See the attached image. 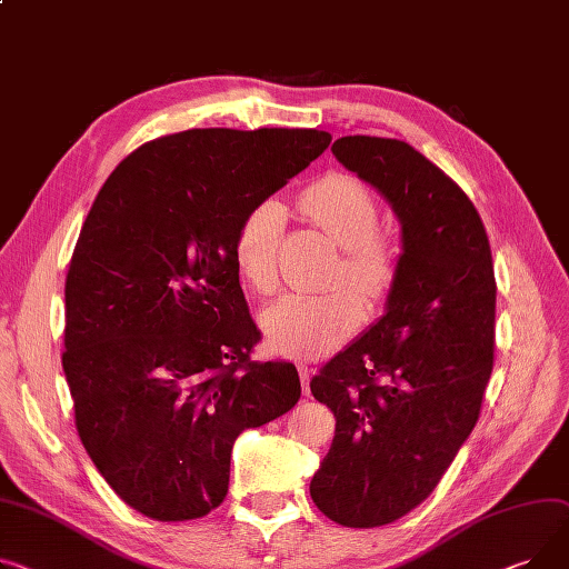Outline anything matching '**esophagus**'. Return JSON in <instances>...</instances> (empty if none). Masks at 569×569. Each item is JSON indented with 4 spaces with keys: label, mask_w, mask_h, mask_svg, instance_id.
I'll list each match as a JSON object with an SVG mask.
<instances>
[{
    "label": "esophagus",
    "mask_w": 569,
    "mask_h": 569,
    "mask_svg": "<svg viewBox=\"0 0 569 569\" xmlns=\"http://www.w3.org/2000/svg\"><path fill=\"white\" fill-rule=\"evenodd\" d=\"M297 370H299V380H301V391H305V396H309V382H311L313 370L307 363H297Z\"/></svg>",
    "instance_id": "obj_1"
}]
</instances>
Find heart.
<instances>
[{"label":"heart","mask_w":569,"mask_h":569,"mask_svg":"<svg viewBox=\"0 0 569 569\" xmlns=\"http://www.w3.org/2000/svg\"><path fill=\"white\" fill-rule=\"evenodd\" d=\"M307 219L338 247H343L340 274L363 295L382 297L396 274V249L387 236L375 233L377 201L359 178L329 173L299 197ZM286 208L277 199L260 201L240 223L233 258L240 277L258 292L279 283V244L286 229ZM361 297L338 286L322 292H292L260 316V327L272 350L288 357H320L359 327Z\"/></svg>","instance_id":"1"}]
</instances>
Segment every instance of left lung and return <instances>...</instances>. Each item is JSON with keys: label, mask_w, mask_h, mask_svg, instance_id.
Wrapping results in <instances>:
<instances>
[{"label": "left lung", "mask_w": 569, "mask_h": 569, "mask_svg": "<svg viewBox=\"0 0 569 569\" xmlns=\"http://www.w3.org/2000/svg\"><path fill=\"white\" fill-rule=\"evenodd\" d=\"M331 153L400 223L385 316L311 380L336 416L311 499L336 523L372 528L426 501L471 435L495 363L497 283L480 214L419 150L355 134Z\"/></svg>", "instance_id": "left-lung-1"}]
</instances>
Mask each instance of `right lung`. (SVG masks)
Returning <instances> with one entry per match:
<instances>
[{
	"instance_id": "obj_1",
	"label": "right lung",
	"mask_w": 569,
	"mask_h": 569,
	"mask_svg": "<svg viewBox=\"0 0 569 569\" xmlns=\"http://www.w3.org/2000/svg\"><path fill=\"white\" fill-rule=\"evenodd\" d=\"M322 130H187L111 171L66 277L63 372L100 476L158 521L208 515L236 439L301 396L258 343L233 244L242 219L325 153Z\"/></svg>"
}]
</instances>
